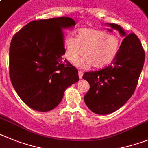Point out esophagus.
I'll return each mask as SVG.
<instances>
[{
	"label": "esophagus",
	"mask_w": 148,
	"mask_h": 148,
	"mask_svg": "<svg viewBox=\"0 0 148 148\" xmlns=\"http://www.w3.org/2000/svg\"><path fill=\"white\" fill-rule=\"evenodd\" d=\"M82 76H83V71H82V70H80V71L79 72V79H82Z\"/></svg>",
	"instance_id": "1"
}]
</instances>
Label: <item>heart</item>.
I'll list each match as a JSON object with an SVG mask.
<instances>
[{"mask_svg": "<svg viewBox=\"0 0 148 148\" xmlns=\"http://www.w3.org/2000/svg\"><path fill=\"white\" fill-rule=\"evenodd\" d=\"M121 39L115 34L93 28H81L76 38L67 36L64 40L65 57L74 63L81 55L84 56L75 63L79 67L101 68L115 58L121 48Z\"/></svg>", "mask_w": 148, "mask_h": 148, "instance_id": "b5f03b06", "label": "heart"}]
</instances>
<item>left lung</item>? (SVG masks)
<instances>
[{
    "instance_id": "left-lung-1",
    "label": "left lung",
    "mask_w": 148,
    "mask_h": 148,
    "mask_svg": "<svg viewBox=\"0 0 148 148\" xmlns=\"http://www.w3.org/2000/svg\"><path fill=\"white\" fill-rule=\"evenodd\" d=\"M109 25L124 36L118 54L111 65L97 71L86 72L82 77L90 84L84 97V103L98 114L115 112L132 97L145 58V50L135 34L127 35L120 25Z\"/></svg>"
}]
</instances>
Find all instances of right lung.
<instances>
[{"label": "right lung", "instance_id": "add662e5", "mask_svg": "<svg viewBox=\"0 0 148 148\" xmlns=\"http://www.w3.org/2000/svg\"><path fill=\"white\" fill-rule=\"evenodd\" d=\"M75 25L69 17L34 20L11 40V82L21 100L34 110H52L66 89L79 81L78 69L62 58L65 54L63 29Z\"/></svg>", "mask_w": 148, "mask_h": 148}]
</instances>
